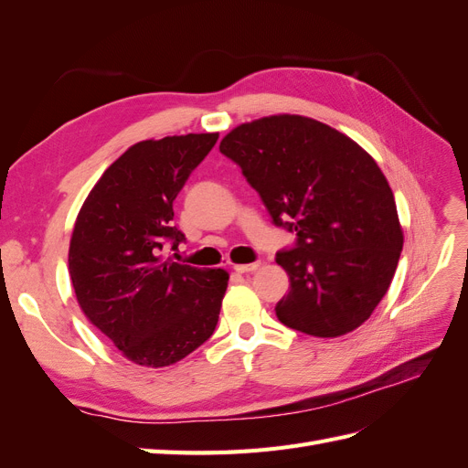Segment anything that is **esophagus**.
<instances>
[{
	"label": "esophagus",
	"instance_id": "obj_1",
	"mask_svg": "<svg viewBox=\"0 0 468 468\" xmlns=\"http://www.w3.org/2000/svg\"><path fill=\"white\" fill-rule=\"evenodd\" d=\"M260 267H261L260 261H253V263H238V265H234V271H238V273H250V271H258Z\"/></svg>",
	"mask_w": 468,
	"mask_h": 468
}]
</instances>
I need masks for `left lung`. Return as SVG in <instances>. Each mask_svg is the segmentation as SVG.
I'll list each match as a JSON object with an SVG mask.
<instances>
[{
  "label": "left lung",
  "instance_id": "left-lung-1",
  "mask_svg": "<svg viewBox=\"0 0 468 468\" xmlns=\"http://www.w3.org/2000/svg\"><path fill=\"white\" fill-rule=\"evenodd\" d=\"M220 152L242 167L273 222L296 232V244L277 251L291 281L277 318L316 337L344 335L369 320L404 244L392 189L371 155L301 115L239 124Z\"/></svg>",
  "mask_w": 468,
  "mask_h": 468
}]
</instances>
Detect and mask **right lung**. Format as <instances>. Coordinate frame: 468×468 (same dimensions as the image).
<instances>
[{"label": "right lung", "mask_w": 468, "mask_h": 468, "mask_svg": "<svg viewBox=\"0 0 468 468\" xmlns=\"http://www.w3.org/2000/svg\"><path fill=\"white\" fill-rule=\"evenodd\" d=\"M217 140V133L143 140L105 169L78 212L68 251L76 299L136 365H174L217 328L229 273L162 253L165 242L176 250L186 239L172 222L174 201Z\"/></svg>", "instance_id": "obj_1"}]
</instances>
